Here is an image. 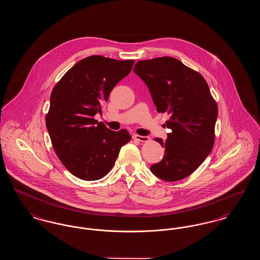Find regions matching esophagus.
Masks as SVG:
<instances>
[{
    "label": "esophagus",
    "mask_w": 260,
    "mask_h": 260,
    "mask_svg": "<svg viewBox=\"0 0 260 260\" xmlns=\"http://www.w3.org/2000/svg\"><path fill=\"white\" fill-rule=\"evenodd\" d=\"M133 138H134V139H136V140H138V141H141V142L148 141L149 139H150L148 136H139V135H134V136H133Z\"/></svg>",
    "instance_id": "esophagus-1"
}]
</instances>
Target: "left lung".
Here are the masks:
<instances>
[{"label":"left lung","instance_id":"obj_1","mask_svg":"<svg viewBox=\"0 0 260 260\" xmlns=\"http://www.w3.org/2000/svg\"><path fill=\"white\" fill-rule=\"evenodd\" d=\"M134 72L146 84L157 111L170 115L167 140L155 138L165 148V156L150 170L165 181L181 180L212 150L217 104L203 76L176 58L140 60Z\"/></svg>","mask_w":260,"mask_h":260}]
</instances>
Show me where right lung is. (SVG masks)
I'll use <instances>...</instances> for the list:
<instances>
[{"label": "right lung", "mask_w": 260, "mask_h": 260, "mask_svg": "<svg viewBox=\"0 0 260 260\" xmlns=\"http://www.w3.org/2000/svg\"><path fill=\"white\" fill-rule=\"evenodd\" d=\"M134 63L91 55L76 63L52 89L46 117L52 146L63 166L83 180L105 176L131 140L125 129L114 132L93 117Z\"/></svg>", "instance_id": "add662e5"}]
</instances>
